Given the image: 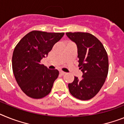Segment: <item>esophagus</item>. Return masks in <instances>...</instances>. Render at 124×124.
Masks as SVG:
<instances>
[{
    "instance_id": "esophagus-1",
    "label": "esophagus",
    "mask_w": 124,
    "mask_h": 124,
    "mask_svg": "<svg viewBox=\"0 0 124 124\" xmlns=\"http://www.w3.org/2000/svg\"><path fill=\"white\" fill-rule=\"evenodd\" d=\"M60 74L61 75H64L66 74V72H63V71H60Z\"/></svg>"
}]
</instances>
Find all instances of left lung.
<instances>
[{
    "label": "left lung",
    "instance_id": "obj_1",
    "mask_svg": "<svg viewBox=\"0 0 124 124\" xmlns=\"http://www.w3.org/2000/svg\"><path fill=\"white\" fill-rule=\"evenodd\" d=\"M69 38L76 44L79 67L83 78L68 85L70 94L81 100H88L99 92L108 72V58L103 44L89 33H66Z\"/></svg>",
    "mask_w": 124,
    "mask_h": 124
}]
</instances>
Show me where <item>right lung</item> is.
Listing matches in <instances>:
<instances>
[{"mask_svg": "<svg viewBox=\"0 0 124 124\" xmlns=\"http://www.w3.org/2000/svg\"><path fill=\"white\" fill-rule=\"evenodd\" d=\"M64 35L32 31L16 46L12 54V70L18 85L29 97L39 99L50 93L59 72L48 69L40 62Z\"/></svg>", "mask_w": 124, "mask_h": 124, "instance_id": "1", "label": "right lung"}]
</instances>
